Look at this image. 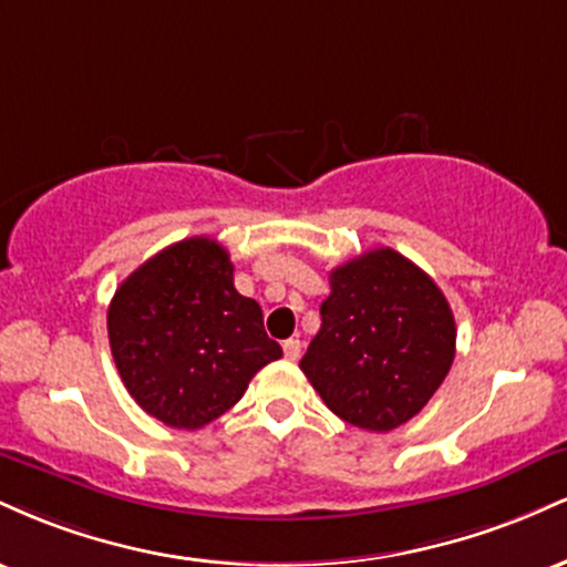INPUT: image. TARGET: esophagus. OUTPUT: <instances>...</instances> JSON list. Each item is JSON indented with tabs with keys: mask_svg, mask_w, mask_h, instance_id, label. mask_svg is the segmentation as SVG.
<instances>
[{
	"mask_svg": "<svg viewBox=\"0 0 567 567\" xmlns=\"http://www.w3.org/2000/svg\"><path fill=\"white\" fill-rule=\"evenodd\" d=\"M282 351L290 362H296L298 357H301V341H298V338H288V341L282 343Z\"/></svg>",
	"mask_w": 567,
	"mask_h": 567,
	"instance_id": "obj_1",
	"label": "esophagus"
}]
</instances>
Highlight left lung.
<instances>
[{"instance_id":"obj_1","label":"left lung","mask_w":567,"mask_h":567,"mask_svg":"<svg viewBox=\"0 0 567 567\" xmlns=\"http://www.w3.org/2000/svg\"><path fill=\"white\" fill-rule=\"evenodd\" d=\"M320 333L301 370L338 419L392 432L421 413L455 357V320L434 279L375 247L330 271Z\"/></svg>"}]
</instances>
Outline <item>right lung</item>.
I'll use <instances>...</instances> for the list:
<instances>
[{
  "instance_id": "right-lung-1",
  "label": "right lung",
  "mask_w": 567,
  "mask_h": 567,
  "mask_svg": "<svg viewBox=\"0 0 567 567\" xmlns=\"http://www.w3.org/2000/svg\"><path fill=\"white\" fill-rule=\"evenodd\" d=\"M109 343L130 396L173 429H202L282 357L261 306L234 288L229 252L181 239L130 275L109 306Z\"/></svg>"
}]
</instances>
